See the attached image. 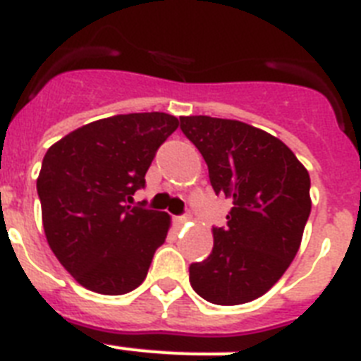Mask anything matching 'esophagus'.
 <instances>
[{
  "mask_svg": "<svg viewBox=\"0 0 361 361\" xmlns=\"http://www.w3.org/2000/svg\"><path fill=\"white\" fill-rule=\"evenodd\" d=\"M177 221L180 223V225H183V223H186V221H190V216H188V214H184V216H180V217H177Z\"/></svg>",
  "mask_w": 361,
  "mask_h": 361,
  "instance_id": "obj_1",
  "label": "esophagus"
}]
</instances>
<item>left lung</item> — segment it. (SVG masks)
<instances>
[{
  "label": "left lung",
  "instance_id": "left-lung-1",
  "mask_svg": "<svg viewBox=\"0 0 361 361\" xmlns=\"http://www.w3.org/2000/svg\"><path fill=\"white\" fill-rule=\"evenodd\" d=\"M180 129L208 166L214 192L234 207L212 228L214 249L190 266V284L212 305L251 302L290 267L312 210L310 175L284 142L238 120L183 116Z\"/></svg>",
  "mask_w": 361,
  "mask_h": 361
}]
</instances>
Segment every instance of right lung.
Wrapping results in <instances>:
<instances>
[{
  "label": "right lung",
  "instance_id": "add662e5",
  "mask_svg": "<svg viewBox=\"0 0 361 361\" xmlns=\"http://www.w3.org/2000/svg\"><path fill=\"white\" fill-rule=\"evenodd\" d=\"M177 127L166 112L118 114L82 125L47 149L37 178L44 232L86 290L123 295L145 281L171 217L129 202Z\"/></svg>",
  "mask_w": 361,
  "mask_h": 361
}]
</instances>
